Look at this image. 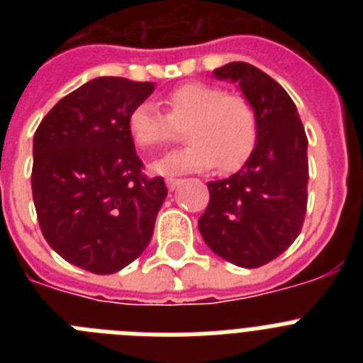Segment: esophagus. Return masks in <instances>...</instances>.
Segmentation results:
<instances>
[{
	"mask_svg": "<svg viewBox=\"0 0 363 363\" xmlns=\"http://www.w3.org/2000/svg\"><path fill=\"white\" fill-rule=\"evenodd\" d=\"M182 184H184V179L167 178V187H169V191H174V189H178Z\"/></svg>",
	"mask_w": 363,
	"mask_h": 363,
	"instance_id": "obj_1",
	"label": "esophagus"
}]
</instances>
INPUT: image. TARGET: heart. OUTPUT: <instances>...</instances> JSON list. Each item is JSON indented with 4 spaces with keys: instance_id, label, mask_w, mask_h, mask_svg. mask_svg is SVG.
<instances>
[{
    "instance_id": "heart-1",
    "label": "heart",
    "mask_w": 363,
    "mask_h": 363,
    "mask_svg": "<svg viewBox=\"0 0 363 363\" xmlns=\"http://www.w3.org/2000/svg\"><path fill=\"white\" fill-rule=\"evenodd\" d=\"M167 112L150 101L130 111L129 133L136 145L163 149L187 129V147L169 154L156 165L163 174L240 169L258 142V114L247 98L229 94L223 86L191 82L165 94Z\"/></svg>"
}]
</instances>
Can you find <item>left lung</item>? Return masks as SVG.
<instances>
[{"label": "left lung", "instance_id": "obj_1", "mask_svg": "<svg viewBox=\"0 0 363 363\" xmlns=\"http://www.w3.org/2000/svg\"><path fill=\"white\" fill-rule=\"evenodd\" d=\"M240 85L258 114V142L230 178L207 184L209 205L198 227L211 251L256 269L287 251L307 213V136L284 86L255 65L234 62L214 70Z\"/></svg>", "mask_w": 363, "mask_h": 363}]
</instances>
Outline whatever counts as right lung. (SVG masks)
Returning a JSON list of instances; mask_svg holds the SVG:
<instances>
[{
  "instance_id": "right-lung-1",
  "label": "right lung",
  "mask_w": 363,
  "mask_h": 363,
  "mask_svg": "<svg viewBox=\"0 0 363 363\" xmlns=\"http://www.w3.org/2000/svg\"><path fill=\"white\" fill-rule=\"evenodd\" d=\"M154 83L96 78L60 99L34 134L32 200L50 247L69 264L112 274L145 251L167 187L149 178L129 114Z\"/></svg>"
}]
</instances>
